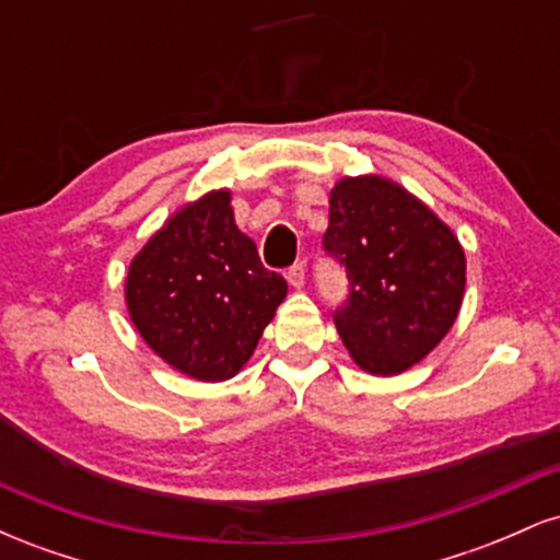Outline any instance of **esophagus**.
Here are the masks:
<instances>
[{"instance_id": "obj_1", "label": "esophagus", "mask_w": 560, "mask_h": 560, "mask_svg": "<svg viewBox=\"0 0 560 560\" xmlns=\"http://www.w3.org/2000/svg\"><path fill=\"white\" fill-rule=\"evenodd\" d=\"M287 279L294 289L305 287V262H294V266L287 271Z\"/></svg>"}]
</instances>
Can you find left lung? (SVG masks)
Here are the masks:
<instances>
[{"label":"left lung","instance_id":"obj_1","mask_svg":"<svg viewBox=\"0 0 560 560\" xmlns=\"http://www.w3.org/2000/svg\"><path fill=\"white\" fill-rule=\"evenodd\" d=\"M326 253L347 268L350 300L334 313L365 374L421 363L458 318L466 253L453 229L392 178L345 176L329 191Z\"/></svg>","mask_w":560,"mask_h":560}]
</instances>
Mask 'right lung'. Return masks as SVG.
<instances>
[{
    "mask_svg": "<svg viewBox=\"0 0 560 560\" xmlns=\"http://www.w3.org/2000/svg\"><path fill=\"white\" fill-rule=\"evenodd\" d=\"M284 298L287 281L262 268L255 242L236 226L229 189L178 208L126 276L139 337L197 382L240 374Z\"/></svg>",
    "mask_w": 560,
    "mask_h": 560,
    "instance_id": "obj_1",
    "label": "right lung"
}]
</instances>
